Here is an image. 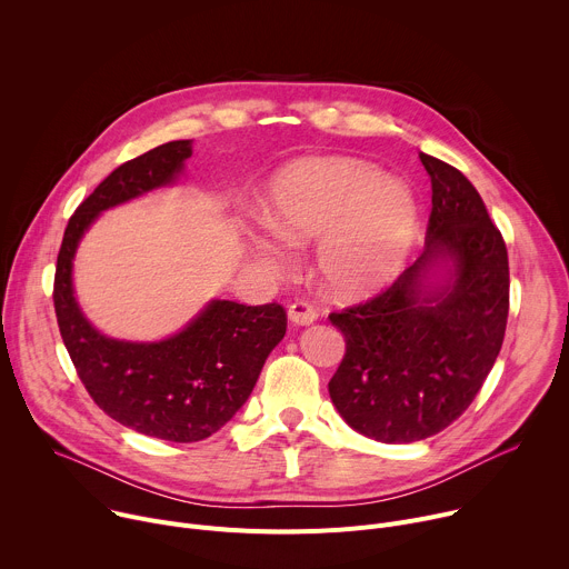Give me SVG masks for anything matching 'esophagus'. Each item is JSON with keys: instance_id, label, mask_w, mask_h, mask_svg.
<instances>
[{"instance_id": "1", "label": "esophagus", "mask_w": 569, "mask_h": 569, "mask_svg": "<svg viewBox=\"0 0 569 569\" xmlns=\"http://www.w3.org/2000/svg\"><path fill=\"white\" fill-rule=\"evenodd\" d=\"M288 319L295 323V327H310V323L317 319V310L303 301H297V303H290Z\"/></svg>"}]
</instances>
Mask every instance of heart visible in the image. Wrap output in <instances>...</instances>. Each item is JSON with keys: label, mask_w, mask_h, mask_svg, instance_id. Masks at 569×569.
I'll list each match as a JSON object with an SVG mask.
<instances>
[{"label": "heart", "mask_w": 569, "mask_h": 569, "mask_svg": "<svg viewBox=\"0 0 569 569\" xmlns=\"http://www.w3.org/2000/svg\"><path fill=\"white\" fill-rule=\"evenodd\" d=\"M263 220L279 237L254 236V259L283 272L282 246H310L321 288L356 301L391 286L408 268L421 233V207L402 180L349 157H306L270 182Z\"/></svg>", "instance_id": "heart-1"}]
</instances>
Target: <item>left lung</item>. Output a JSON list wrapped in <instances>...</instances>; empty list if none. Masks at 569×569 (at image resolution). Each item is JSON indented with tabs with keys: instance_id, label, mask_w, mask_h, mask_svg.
I'll return each instance as SVG.
<instances>
[{
	"instance_id": "8db88e82",
	"label": "left lung",
	"mask_w": 569,
	"mask_h": 569,
	"mask_svg": "<svg viewBox=\"0 0 569 569\" xmlns=\"http://www.w3.org/2000/svg\"><path fill=\"white\" fill-rule=\"evenodd\" d=\"M419 159L432 182L423 254L382 295L329 317L347 342L331 400L347 426L380 443H415L459 419L507 331L502 233L461 171Z\"/></svg>"
}]
</instances>
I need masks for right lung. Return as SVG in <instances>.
I'll use <instances>...</instances> for the list:
<instances>
[{"instance_id":"add662e5","label":"right lung","mask_w":569,"mask_h":569,"mask_svg":"<svg viewBox=\"0 0 569 569\" xmlns=\"http://www.w3.org/2000/svg\"><path fill=\"white\" fill-rule=\"evenodd\" d=\"M191 154L193 139L169 141L112 171L69 218L53 288L62 342L94 402L121 426L171 443L202 441L233 419L286 336V310L211 299L164 340H119L80 308L73 259L103 211L176 187Z\"/></svg>"}]
</instances>
